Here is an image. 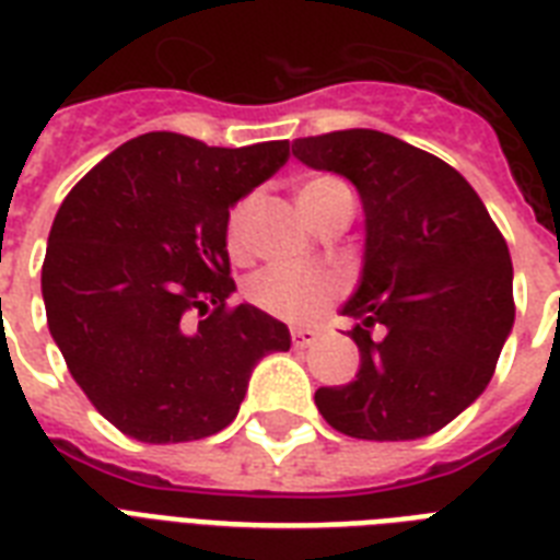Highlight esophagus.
<instances>
[{
  "instance_id": "34e87169",
  "label": "esophagus",
  "mask_w": 560,
  "mask_h": 560,
  "mask_svg": "<svg viewBox=\"0 0 560 560\" xmlns=\"http://www.w3.org/2000/svg\"><path fill=\"white\" fill-rule=\"evenodd\" d=\"M317 341L315 329H308V326H292V343L298 350H306L312 343Z\"/></svg>"
}]
</instances>
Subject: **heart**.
<instances>
[{"label":"heart","instance_id":"obj_1","mask_svg":"<svg viewBox=\"0 0 560 560\" xmlns=\"http://www.w3.org/2000/svg\"><path fill=\"white\" fill-rule=\"evenodd\" d=\"M341 196H350V187L335 176H308L298 185V205H301L303 217L315 213L317 208H324L332 199H341ZM254 208H257V199L245 196L228 217V252L234 257H243L248 252ZM335 292H338V277L324 271V268L271 266L259 271L248 283V301L254 306H259L268 315L289 317V320L312 317L326 301H332Z\"/></svg>","mask_w":560,"mask_h":560}]
</instances>
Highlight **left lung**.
Listing matches in <instances>:
<instances>
[{
  "label": "left lung",
  "instance_id": "left-lung-1",
  "mask_svg": "<svg viewBox=\"0 0 560 560\" xmlns=\"http://www.w3.org/2000/svg\"><path fill=\"white\" fill-rule=\"evenodd\" d=\"M294 159L350 178L364 208L361 280L341 315L361 366L315 405L355 440H422L489 387L514 324L512 257L457 170L378 129L298 138Z\"/></svg>",
  "mask_w": 560,
  "mask_h": 560
}]
</instances>
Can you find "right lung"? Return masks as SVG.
Returning a JSON list of instances; mask_svg holds the SVG:
<instances>
[{
  "mask_svg": "<svg viewBox=\"0 0 560 560\" xmlns=\"http://www.w3.org/2000/svg\"><path fill=\"white\" fill-rule=\"evenodd\" d=\"M289 159V141L208 147L147 132L66 196L43 262L48 329L103 419L150 445L234 422L257 361L292 335L236 292L228 217ZM210 307L214 312L209 311ZM211 315L196 330L189 312Z\"/></svg>",
  "mask_w": 560,
  "mask_h": 560,
  "instance_id": "add662e5",
  "label": "right lung"
}]
</instances>
